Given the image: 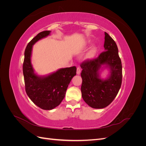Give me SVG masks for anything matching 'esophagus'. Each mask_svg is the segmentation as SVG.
I'll return each mask as SVG.
<instances>
[{"label": "esophagus", "instance_id": "obj_1", "mask_svg": "<svg viewBox=\"0 0 146 146\" xmlns=\"http://www.w3.org/2000/svg\"><path fill=\"white\" fill-rule=\"evenodd\" d=\"M81 72V69L80 67H78L77 69V75H80Z\"/></svg>", "mask_w": 146, "mask_h": 146}]
</instances>
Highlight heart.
I'll use <instances>...</instances> for the list:
<instances>
[{"label": "heart", "mask_w": 146, "mask_h": 146, "mask_svg": "<svg viewBox=\"0 0 146 146\" xmlns=\"http://www.w3.org/2000/svg\"><path fill=\"white\" fill-rule=\"evenodd\" d=\"M97 52H98V47L94 46L91 48L90 50L88 52L86 57L88 58H92L96 55Z\"/></svg>", "instance_id": "heart-1"}]
</instances>
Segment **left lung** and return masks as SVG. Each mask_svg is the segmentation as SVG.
Listing matches in <instances>:
<instances>
[{
    "label": "left lung",
    "mask_w": 146,
    "mask_h": 146,
    "mask_svg": "<svg viewBox=\"0 0 146 146\" xmlns=\"http://www.w3.org/2000/svg\"><path fill=\"white\" fill-rule=\"evenodd\" d=\"M105 51L98 58L81 64L82 96L90 107L101 109L107 107L116 98L122 83V63L116 44L105 32ZM107 68L106 79L100 77V70Z\"/></svg>",
    "instance_id": "1"
}]
</instances>
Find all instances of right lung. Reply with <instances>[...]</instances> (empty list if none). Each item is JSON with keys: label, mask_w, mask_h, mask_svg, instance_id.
<instances>
[{"label": "right lung", "mask_w": 146, "mask_h": 146, "mask_svg": "<svg viewBox=\"0 0 146 146\" xmlns=\"http://www.w3.org/2000/svg\"><path fill=\"white\" fill-rule=\"evenodd\" d=\"M51 31L38 33L27 44L24 52L23 74L25 91L29 98L38 107L50 110L58 106L66 94L69 83L76 75V66L61 68L46 76L35 72L31 61L33 46L40 39L50 35Z\"/></svg>", "instance_id": "1"}]
</instances>
